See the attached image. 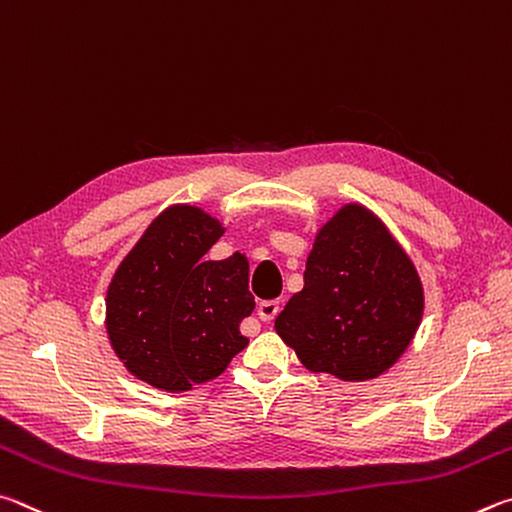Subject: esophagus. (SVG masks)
I'll return each mask as SVG.
<instances>
[{"mask_svg":"<svg viewBox=\"0 0 512 512\" xmlns=\"http://www.w3.org/2000/svg\"><path fill=\"white\" fill-rule=\"evenodd\" d=\"M276 315H279V301H261L258 303V317L263 321H272Z\"/></svg>","mask_w":512,"mask_h":512,"instance_id":"1","label":"esophagus"}]
</instances>
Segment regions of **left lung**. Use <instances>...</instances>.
<instances>
[{
    "label": "left lung",
    "mask_w": 512,
    "mask_h": 512,
    "mask_svg": "<svg viewBox=\"0 0 512 512\" xmlns=\"http://www.w3.org/2000/svg\"><path fill=\"white\" fill-rule=\"evenodd\" d=\"M423 283L378 215L346 204L319 229L303 290L274 321L312 373L373 380L407 351L423 319Z\"/></svg>",
    "instance_id": "obj_1"
}]
</instances>
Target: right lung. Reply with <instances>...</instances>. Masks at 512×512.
I'll return each mask as SVG.
<instances>
[{"label":"right lung","mask_w":512,"mask_h":512,"mask_svg":"<svg viewBox=\"0 0 512 512\" xmlns=\"http://www.w3.org/2000/svg\"><path fill=\"white\" fill-rule=\"evenodd\" d=\"M220 220L191 204L168 206L116 267L105 299L114 353L134 378L168 393L224 373L249 339L240 321L254 312L242 254L209 261Z\"/></svg>","instance_id":"obj_1"}]
</instances>
